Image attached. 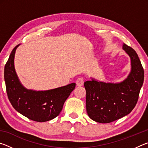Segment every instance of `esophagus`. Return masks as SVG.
I'll return each instance as SVG.
<instances>
[{"instance_id":"1","label":"esophagus","mask_w":148,"mask_h":148,"mask_svg":"<svg viewBox=\"0 0 148 148\" xmlns=\"http://www.w3.org/2000/svg\"><path fill=\"white\" fill-rule=\"evenodd\" d=\"M76 85L77 86H84V80L83 77H78L76 79Z\"/></svg>"}]
</instances>
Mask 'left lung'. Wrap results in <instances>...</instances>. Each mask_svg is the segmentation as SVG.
I'll use <instances>...</instances> for the list:
<instances>
[{
	"mask_svg": "<svg viewBox=\"0 0 148 148\" xmlns=\"http://www.w3.org/2000/svg\"><path fill=\"white\" fill-rule=\"evenodd\" d=\"M123 49L131 61V71L120 83H105L92 78L84 83L86 110L93 121L108 123L124 117L134 109L144 78V69L136 52L125 44Z\"/></svg>",
	"mask_w": 148,
	"mask_h": 148,
	"instance_id": "obj_1",
	"label": "left lung"
}]
</instances>
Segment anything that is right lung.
Returning a JSON list of instances; mask_svg holds the SVG:
<instances>
[{"label": "right lung", "instance_id": "right-lung-1", "mask_svg": "<svg viewBox=\"0 0 148 148\" xmlns=\"http://www.w3.org/2000/svg\"><path fill=\"white\" fill-rule=\"evenodd\" d=\"M19 46L12 50L4 67V81L9 101L16 111L32 121L45 122L53 119L61 112L76 84L47 91L26 89L20 83L14 68L15 53Z\"/></svg>", "mask_w": 148, "mask_h": 148}]
</instances>
